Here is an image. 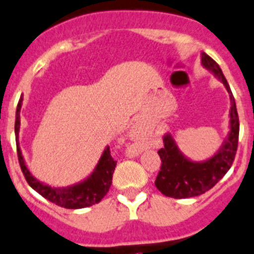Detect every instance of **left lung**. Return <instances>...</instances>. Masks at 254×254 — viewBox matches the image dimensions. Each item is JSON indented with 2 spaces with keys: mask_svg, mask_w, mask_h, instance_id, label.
<instances>
[{
  "mask_svg": "<svg viewBox=\"0 0 254 254\" xmlns=\"http://www.w3.org/2000/svg\"><path fill=\"white\" fill-rule=\"evenodd\" d=\"M201 64L223 82L230 96L229 132L218 151L202 162L191 161L180 151L170 132L164 135V147L158 151L162 159L161 170L154 184L163 194L173 198L196 197L210 190L231 168L239 143V116L230 86L219 64L207 53H201Z\"/></svg>",
  "mask_w": 254,
  "mask_h": 254,
  "instance_id": "obj_1",
  "label": "left lung"
}]
</instances>
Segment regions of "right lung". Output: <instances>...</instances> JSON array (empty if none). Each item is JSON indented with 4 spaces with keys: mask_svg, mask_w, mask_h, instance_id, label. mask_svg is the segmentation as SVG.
<instances>
[{
    "mask_svg": "<svg viewBox=\"0 0 254 254\" xmlns=\"http://www.w3.org/2000/svg\"><path fill=\"white\" fill-rule=\"evenodd\" d=\"M23 105V95L18 102L17 112H15V143H17V152L19 164L25 176L29 185L35 190L37 193L41 194L52 203L60 205V207L68 208V209H80V208L91 207V205L98 203L112 185L113 173L116 169L117 162L112 158L109 146H107L101 156L100 161L96 164L93 172L84 180L74 184V185L65 186V188H55L49 184H45L30 173L29 168L26 167L25 159L19 146V129H20V109Z\"/></svg>",
    "mask_w": 254,
    "mask_h": 254,
    "instance_id": "obj_1",
    "label": "right lung"
}]
</instances>
